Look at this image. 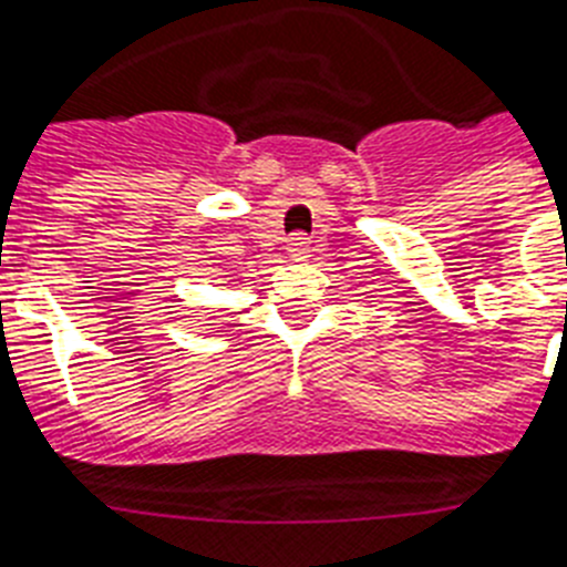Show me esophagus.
<instances>
[{
    "instance_id": "esophagus-1",
    "label": "esophagus",
    "mask_w": 567,
    "mask_h": 567,
    "mask_svg": "<svg viewBox=\"0 0 567 567\" xmlns=\"http://www.w3.org/2000/svg\"><path fill=\"white\" fill-rule=\"evenodd\" d=\"M287 251L292 260H305V257H310V239L305 237V234H296V237L287 239Z\"/></svg>"
}]
</instances>
